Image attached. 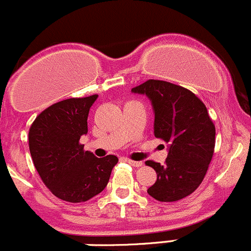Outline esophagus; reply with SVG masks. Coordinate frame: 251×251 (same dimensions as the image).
I'll list each match as a JSON object with an SVG mask.
<instances>
[{"label":"esophagus","mask_w":251,"mask_h":251,"mask_svg":"<svg viewBox=\"0 0 251 251\" xmlns=\"http://www.w3.org/2000/svg\"><path fill=\"white\" fill-rule=\"evenodd\" d=\"M125 161L127 163H130L131 166H133V167H141V166H142L141 161H132V160H128V158H126Z\"/></svg>","instance_id":"esophagus-1"}]
</instances>
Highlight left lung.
<instances>
[{"instance_id":"1","label":"left lung","mask_w":251,"mask_h":251,"mask_svg":"<svg viewBox=\"0 0 251 251\" xmlns=\"http://www.w3.org/2000/svg\"><path fill=\"white\" fill-rule=\"evenodd\" d=\"M131 91L149 98L154 136L167 142L165 165L146 161L157 173L147 193L160 202L182 200L202 183L214 152L215 127L207 107L188 89L168 81L151 79Z\"/></svg>"}]
</instances>
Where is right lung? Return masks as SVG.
<instances>
[{"instance_id":"obj_1","label":"right lung","mask_w":251,"mask_h":251,"mask_svg":"<svg viewBox=\"0 0 251 251\" xmlns=\"http://www.w3.org/2000/svg\"><path fill=\"white\" fill-rule=\"evenodd\" d=\"M98 95L72 98L53 104L29 128V151L42 181L55 197L85 202L105 189L118 157L98 158L79 144L88 133L89 110Z\"/></svg>"}]
</instances>
